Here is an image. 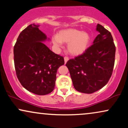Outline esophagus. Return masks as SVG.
<instances>
[{"label": "esophagus", "instance_id": "esophagus-1", "mask_svg": "<svg viewBox=\"0 0 128 128\" xmlns=\"http://www.w3.org/2000/svg\"><path fill=\"white\" fill-rule=\"evenodd\" d=\"M68 61V57H67V56L64 57V62H65V64H66V63H67V62Z\"/></svg>", "mask_w": 128, "mask_h": 128}]
</instances>
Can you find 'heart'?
Returning a JSON list of instances; mask_svg holds the SVG:
<instances>
[{"label":"heart","mask_w":128,"mask_h":128,"mask_svg":"<svg viewBox=\"0 0 128 128\" xmlns=\"http://www.w3.org/2000/svg\"><path fill=\"white\" fill-rule=\"evenodd\" d=\"M90 42L88 33L73 28L60 30L57 36L52 37L53 44L57 48H61L62 42L67 43V52L73 56L84 54L88 48Z\"/></svg>","instance_id":"obj_1"}]
</instances>
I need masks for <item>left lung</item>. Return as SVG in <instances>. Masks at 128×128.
Returning a JSON list of instances; mask_svg holds the SVG:
<instances>
[{
    "label": "left lung",
    "instance_id": "8db88e82",
    "mask_svg": "<svg viewBox=\"0 0 128 128\" xmlns=\"http://www.w3.org/2000/svg\"><path fill=\"white\" fill-rule=\"evenodd\" d=\"M99 34L82 55L67 61L73 86L78 92L91 94L104 87L112 75L116 47L110 32L98 24Z\"/></svg>",
    "mask_w": 128,
    "mask_h": 128
}]
</instances>
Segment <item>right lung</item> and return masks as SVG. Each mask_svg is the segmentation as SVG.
<instances>
[{
    "label": "right lung",
    "mask_w": 128,
    "mask_h": 128,
    "mask_svg": "<svg viewBox=\"0 0 128 128\" xmlns=\"http://www.w3.org/2000/svg\"><path fill=\"white\" fill-rule=\"evenodd\" d=\"M38 27L31 24L20 34L14 47V65L17 78L24 88L46 95L54 90L57 70L64 60L43 43L50 39Z\"/></svg>",
    "instance_id": "add662e5"
}]
</instances>
